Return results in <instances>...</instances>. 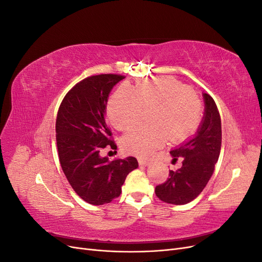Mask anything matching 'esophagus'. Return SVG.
Returning <instances> with one entry per match:
<instances>
[{"label": "esophagus", "instance_id": "34e87169", "mask_svg": "<svg viewBox=\"0 0 262 262\" xmlns=\"http://www.w3.org/2000/svg\"><path fill=\"white\" fill-rule=\"evenodd\" d=\"M139 165L140 166H148L149 162L147 160H143V158H139Z\"/></svg>", "mask_w": 262, "mask_h": 262}]
</instances>
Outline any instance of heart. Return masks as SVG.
I'll use <instances>...</instances> for the list:
<instances>
[{
  "mask_svg": "<svg viewBox=\"0 0 262 262\" xmlns=\"http://www.w3.org/2000/svg\"><path fill=\"white\" fill-rule=\"evenodd\" d=\"M150 112L152 125L141 126L125 134V152L148 156L166 142H180L196 130L202 117L201 102L187 85L169 76L139 83L134 90L119 87L110 98L107 115L119 131H128L144 120Z\"/></svg>",
  "mask_w": 262,
  "mask_h": 262,
  "instance_id": "heart-1",
  "label": "heart"
}]
</instances>
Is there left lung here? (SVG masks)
Instances as JSON below:
<instances>
[{
	"instance_id": "left-lung-1",
	"label": "left lung",
	"mask_w": 262,
	"mask_h": 262,
	"mask_svg": "<svg viewBox=\"0 0 262 262\" xmlns=\"http://www.w3.org/2000/svg\"><path fill=\"white\" fill-rule=\"evenodd\" d=\"M204 115L193 137L170 150L182 166L169 171V178L155 188L157 198L166 203L182 205L194 200L213 175L222 144L221 117L215 101L203 93Z\"/></svg>"
}]
</instances>
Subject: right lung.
I'll list each match as a JSON object with an SVG mask.
<instances>
[{
    "label": "right lung",
    "mask_w": 262,
    "mask_h": 262,
    "mask_svg": "<svg viewBox=\"0 0 262 262\" xmlns=\"http://www.w3.org/2000/svg\"><path fill=\"white\" fill-rule=\"evenodd\" d=\"M124 76L99 74L77 83L63 98L55 122L59 160L71 187L94 205L112 202L121 193L128 173L139 167L136 157H101L110 145L112 131L106 122L109 94Z\"/></svg>",
    "instance_id": "1"
}]
</instances>
